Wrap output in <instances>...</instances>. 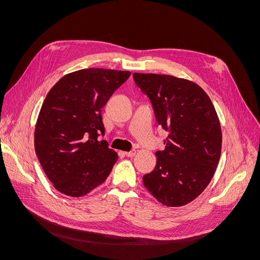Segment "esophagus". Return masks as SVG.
Instances as JSON below:
<instances>
[{"instance_id": "esophagus-1", "label": "esophagus", "mask_w": 260, "mask_h": 260, "mask_svg": "<svg viewBox=\"0 0 260 260\" xmlns=\"http://www.w3.org/2000/svg\"><path fill=\"white\" fill-rule=\"evenodd\" d=\"M124 155H125L126 157H134V156L136 155V151H135V149H132L131 152H125Z\"/></svg>"}]
</instances>
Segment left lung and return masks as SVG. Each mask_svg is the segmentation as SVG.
Here are the masks:
<instances>
[{"mask_svg":"<svg viewBox=\"0 0 260 260\" xmlns=\"http://www.w3.org/2000/svg\"><path fill=\"white\" fill-rule=\"evenodd\" d=\"M133 78L151 100L158 124L169 132L143 184L163 206H185L208 186L219 162L222 134L215 107L189 80L139 73Z\"/></svg>","mask_w":260,"mask_h":260,"instance_id":"8db88e82","label":"left lung"}]
</instances>
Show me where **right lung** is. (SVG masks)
I'll use <instances>...</instances> for the list:
<instances>
[{"label":"right lung","instance_id":"1","mask_svg":"<svg viewBox=\"0 0 260 260\" xmlns=\"http://www.w3.org/2000/svg\"><path fill=\"white\" fill-rule=\"evenodd\" d=\"M131 76L129 72L85 68L62 77L40 109L35 151L53 187L71 197L102 184L118 155L108 148L102 107Z\"/></svg>","mask_w":260,"mask_h":260}]
</instances>
